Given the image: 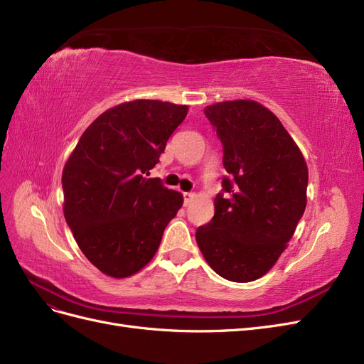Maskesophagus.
Listing matches in <instances>:
<instances>
[{
    "instance_id": "34e87169",
    "label": "esophagus",
    "mask_w": 364,
    "mask_h": 364,
    "mask_svg": "<svg viewBox=\"0 0 364 364\" xmlns=\"http://www.w3.org/2000/svg\"><path fill=\"white\" fill-rule=\"evenodd\" d=\"M195 199V193H184V205H189Z\"/></svg>"
}]
</instances>
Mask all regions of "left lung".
<instances>
[{"instance_id":"left-lung-1","label":"left lung","mask_w":364,"mask_h":364,"mask_svg":"<svg viewBox=\"0 0 364 364\" xmlns=\"http://www.w3.org/2000/svg\"><path fill=\"white\" fill-rule=\"evenodd\" d=\"M205 116L224 145L215 216L196 230L205 262L222 278L250 283L271 271L307 205L309 168L277 116L252 100L222 101Z\"/></svg>"}]
</instances>
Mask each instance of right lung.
I'll return each mask as SVG.
<instances>
[{"instance_id":"obj_1","label":"right lung","mask_w":364,"mask_h":364,"mask_svg":"<svg viewBox=\"0 0 364 364\" xmlns=\"http://www.w3.org/2000/svg\"><path fill=\"white\" fill-rule=\"evenodd\" d=\"M189 107L133 100L105 110L81 134L62 173L63 215L100 271L132 277L156 255L183 195L146 178Z\"/></svg>"}]
</instances>
